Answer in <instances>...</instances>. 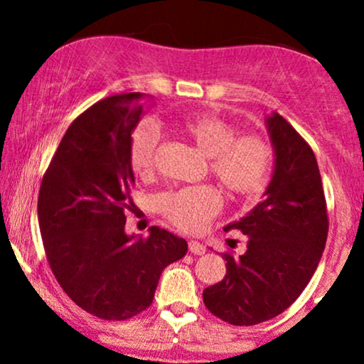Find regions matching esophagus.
Segmentation results:
<instances>
[{"label":"esophagus","mask_w":364,"mask_h":364,"mask_svg":"<svg viewBox=\"0 0 364 364\" xmlns=\"http://www.w3.org/2000/svg\"><path fill=\"white\" fill-rule=\"evenodd\" d=\"M188 248H190L191 253L195 255H203L205 253V246H203L202 243H198V241H188Z\"/></svg>","instance_id":"34e87169"}]
</instances>
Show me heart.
<instances>
[{
  "instance_id": "b5f03b06",
  "label": "heart",
  "mask_w": 364,
  "mask_h": 364,
  "mask_svg": "<svg viewBox=\"0 0 364 364\" xmlns=\"http://www.w3.org/2000/svg\"><path fill=\"white\" fill-rule=\"evenodd\" d=\"M179 133L208 157L210 174L232 196H250L265 188L274 164V150L257 133L236 135V127L215 114H193L179 123ZM159 129L144 121L128 141V164L139 178L152 176L159 150ZM161 214L185 231H198L223 207L214 186L200 185L168 191L157 198Z\"/></svg>"
}]
</instances>
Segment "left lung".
Returning <instances> with one entry per match:
<instances>
[{"label":"left lung","instance_id":"1","mask_svg":"<svg viewBox=\"0 0 364 364\" xmlns=\"http://www.w3.org/2000/svg\"><path fill=\"white\" fill-rule=\"evenodd\" d=\"M267 128L275 169L265 198L225 225L246 235V252L224 253V279L203 291L208 311L240 327L287 310L310 282L327 243V202L315 154L277 112L267 118Z\"/></svg>","mask_w":364,"mask_h":364}]
</instances>
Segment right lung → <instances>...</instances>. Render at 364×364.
<instances>
[{"label": "right lung", "mask_w": 364, "mask_h": 364, "mask_svg": "<svg viewBox=\"0 0 364 364\" xmlns=\"http://www.w3.org/2000/svg\"><path fill=\"white\" fill-rule=\"evenodd\" d=\"M140 92L106 97L66 129L46 169L37 200L41 236L54 277L75 304L102 320H128L152 304L162 270L188 243L152 225L127 236L133 207L129 135L139 124Z\"/></svg>", "instance_id": "add662e5"}]
</instances>
